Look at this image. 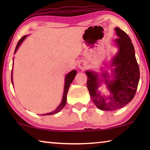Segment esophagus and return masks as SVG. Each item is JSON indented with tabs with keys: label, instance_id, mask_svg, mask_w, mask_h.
<instances>
[{
	"label": "esophagus",
	"instance_id": "34e87169",
	"mask_svg": "<svg viewBox=\"0 0 150 150\" xmlns=\"http://www.w3.org/2000/svg\"><path fill=\"white\" fill-rule=\"evenodd\" d=\"M86 67H87V65H86V63L84 62H81L79 63L78 67L79 68V69H85Z\"/></svg>",
	"mask_w": 150,
	"mask_h": 150
}]
</instances>
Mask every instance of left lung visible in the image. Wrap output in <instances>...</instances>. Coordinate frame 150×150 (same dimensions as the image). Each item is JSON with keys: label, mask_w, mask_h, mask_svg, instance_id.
<instances>
[{"label": "left lung", "mask_w": 150, "mask_h": 150, "mask_svg": "<svg viewBox=\"0 0 150 150\" xmlns=\"http://www.w3.org/2000/svg\"><path fill=\"white\" fill-rule=\"evenodd\" d=\"M118 38L115 42L119 48L113 58L111 65L113 69V81L108 80V73L101 75L110 91L108 96L101 95L99 91V76L93 71H87V86L93 102L102 110L112 111L122 108L133 99L139 80V69L135 56V51L130 37L125 32L115 28Z\"/></svg>", "instance_id": "1"}]
</instances>
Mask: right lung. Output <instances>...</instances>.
<instances>
[{"instance_id": "obj_1", "label": "right lung", "mask_w": 150, "mask_h": 150, "mask_svg": "<svg viewBox=\"0 0 150 150\" xmlns=\"http://www.w3.org/2000/svg\"><path fill=\"white\" fill-rule=\"evenodd\" d=\"M28 36V35H24L22 38L21 39H20L18 42V44L16 45V49H15L14 51V54L16 53V52L18 50V48L19 47V46L20 45V44H22V42L24 41L25 40V38ZM11 80H12V83L13 84V82H12V73H11ZM76 74H77V71H76V70H73L71 71H70L68 74L65 76V87H64V93H63V98H62V103H60V105L57 106V108L55 109L54 111L52 112H50V113H47V114H45V115H42L43 116L44 115H54V114H57L59 112V111H61L63 108V107L65 106V104H66V100H67V92H68V90H69V86L71 85V83H72V81L74 79V78L75 77Z\"/></svg>"}]
</instances>
